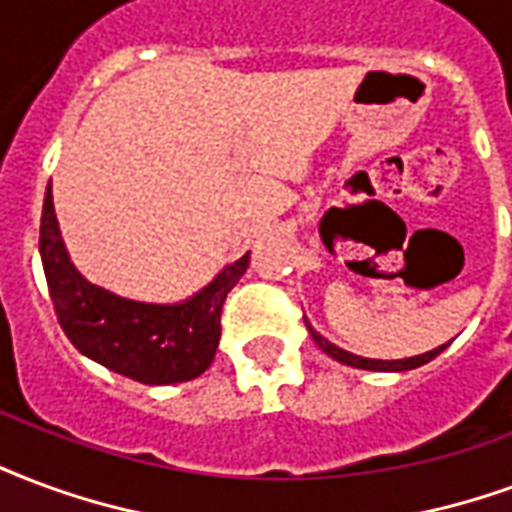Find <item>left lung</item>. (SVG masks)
<instances>
[{
	"instance_id": "8db88e82",
	"label": "left lung",
	"mask_w": 512,
	"mask_h": 512,
	"mask_svg": "<svg viewBox=\"0 0 512 512\" xmlns=\"http://www.w3.org/2000/svg\"><path fill=\"white\" fill-rule=\"evenodd\" d=\"M306 328L312 333V339L317 342V347L323 352H328L331 358H336L339 363H347V366H355V369H369V372H407V369H418V366L429 363L431 358H437L439 352L445 350V344H442L437 350L423 352V355H412V358H404V361H374V358H361V355H352V352L336 347V344H331L328 339H323L309 323H306Z\"/></svg>"
}]
</instances>
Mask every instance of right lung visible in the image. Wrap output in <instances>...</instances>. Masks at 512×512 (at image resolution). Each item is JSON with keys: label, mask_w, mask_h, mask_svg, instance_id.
Listing matches in <instances>:
<instances>
[{"label": "right lung", "mask_w": 512, "mask_h": 512, "mask_svg": "<svg viewBox=\"0 0 512 512\" xmlns=\"http://www.w3.org/2000/svg\"><path fill=\"white\" fill-rule=\"evenodd\" d=\"M40 257L54 312L75 350L143 385L187 382L206 372L222 336V304L249 266L246 252L181 304H143L108 293L70 263L51 184L40 219Z\"/></svg>", "instance_id": "obj_1"}]
</instances>
